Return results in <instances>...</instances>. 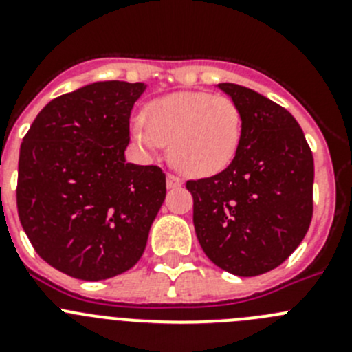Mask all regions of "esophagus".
<instances>
[{
  "label": "esophagus",
  "mask_w": 352,
  "mask_h": 352,
  "mask_svg": "<svg viewBox=\"0 0 352 352\" xmlns=\"http://www.w3.org/2000/svg\"><path fill=\"white\" fill-rule=\"evenodd\" d=\"M183 185V182L179 178H176L174 174H167V188H179Z\"/></svg>",
  "instance_id": "esophagus-1"
}]
</instances>
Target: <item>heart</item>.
Wrapping results in <instances>:
<instances>
[{"label": "heart", "instance_id": "1", "mask_svg": "<svg viewBox=\"0 0 352 352\" xmlns=\"http://www.w3.org/2000/svg\"><path fill=\"white\" fill-rule=\"evenodd\" d=\"M243 133L239 107L223 95L179 91L160 96L144 109V123L132 126L135 144L157 155L169 144L173 166L188 176H211L238 153Z\"/></svg>", "mask_w": 352, "mask_h": 352}]
</instances>
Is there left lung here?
<instances>
[{
    "mask_svg": "<svg viewBox=\"0 0 352 352\" xmlns=\"http://www.w3.org/2000/svg\"><path fill=\"white\" fill-rule=\"evenodd\" d=\"M217 88L239 107L243 133L227 169L186 182L195 234L219 268L238 276L263 275L280 266L309 231L312 151L284 107L239 84Z\"/></svg>",
    "mask_w": 352,
    "mask_h": 352,
    "instance_id": "1",
    "label": "left lung"
}]
</instances>
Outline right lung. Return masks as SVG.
<instances>
[{
    "label": "right lung",
    "mask_w": 352,
    "mask_h": 352,
    "mask_svg": "<svg viewBox=\"0 0 352 352\" xmlns=\"http://www.w3.org/2000/svg\"><path fill=\"white\" fill-rule=\"evenodd\" d=\"M144 82L100 80L49 102L21 144L17 210L45 263L105 280L141 259L166 199V174L125 158Z\"/></svg>",
    "instance_id": "1"
}]
</instances>
